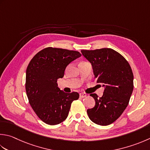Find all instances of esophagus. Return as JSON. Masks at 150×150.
<instances>
[{
  "label": "esophagus",
  "mask_w": 150,
  "mask_h": 150,
  "mask_svg": "<svg viewBox=\"0 0 150 150\" xmlns=\"http://www.w3.org/2000/svg\"><path fill=\"white\" fill-rule=\"evenodd\" d=\"M79 96H80L81 98H84V97H86V93H83V92H81V93H79Z\"/></svg>",
  "instance_id": "34e87169"
}]
</instances>
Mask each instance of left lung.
<instances>
[{"label": "left lung", "mask_w": 150, "mask_h": 150, "mask_svg": "<svg viewBox=\"0 0 150 150\" xmlns=\"http://www.w3.org/2000/svg\"><path fill=\"white\" fill-rule=\"evenodd\" d=\"M84 57L92 64L97 83L102 84L104 92L95 99L94 107L87 110L89 118L100 125L115 122L127 107L133 90V74L125 58L114 50L103 48L81 50Z\"/></svg>", "instance_id": "8db88e82"}]
</instances>
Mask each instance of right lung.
<instances>
[{"label":"right lung","instance_id":"1","mask_svg":"<svg viewBox=\"0 0 150 150\" xmlns=\"http://www.w3.org/2000/svg\"><path fill=\"white\" fill-rule=\"evenodd\" d=\"M81 54L78 51L47 47L32 58L26 71L25 88L29 103L43 122L57 125L64 121L73 101L79 94L65 93L58 87L66 67Z\"/></svg>","mask_w":150,"mask_h":150}]
</instances>
